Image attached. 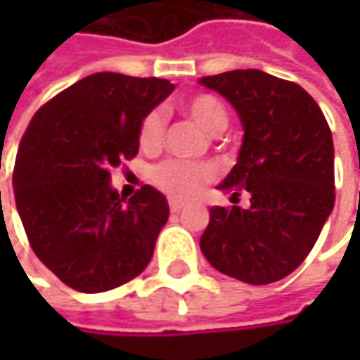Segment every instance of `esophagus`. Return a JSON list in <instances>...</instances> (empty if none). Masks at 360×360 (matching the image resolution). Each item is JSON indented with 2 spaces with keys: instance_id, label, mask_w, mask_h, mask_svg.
Masks as SVG:
<instances>
[{
  "instance_id": "1",
  "label": "esophagus",
  "mask_w": 360,
  "mask_h": 360,
  "mask_svg": "<svg viewBox=\"0 0 360 360\" xmlns=\"http://www.w3.org/2000/svg\"><path fill=\"white\" fill-rule=\"evenodd\" d=\"M169 206H171V212H181V208H183L185 204L179 202V200H171V202H169Z\"/></svg>"
}]
</instances>
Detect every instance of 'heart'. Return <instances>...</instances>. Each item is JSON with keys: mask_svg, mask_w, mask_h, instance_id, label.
<instances>
[{"mask_svg": "<svg viewBox=\"0 0 360 360\" xmlns=\"http://www.w3.org/2000/svg\"><path fill=\"white\" fill-rule=\"evenodd\" d=\"M181 110L187 118H191L202 131L206 133H221L227 127V110L221 104L219 98L208 94H198L181 102ZM165 139V116L154 110L150 112L141 124H139V146L143 150H156L160 148ZM214 177V171L206 165L195 162H181V160H169L158 165L152 171V181L158 185L165 193H169L175 200H187L195 195L204 183Z\"/></svg>", "mask_w": 360, "mask_h": 360, "instance_id": "1", "label": "heart"}]
</instances>
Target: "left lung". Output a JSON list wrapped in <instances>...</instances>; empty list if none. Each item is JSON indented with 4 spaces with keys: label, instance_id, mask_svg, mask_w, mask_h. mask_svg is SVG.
Listing matches in <instances>:
<instances>
[{
    "label": "left lung",
    "instance_id": "1",
    "mask_svg": "<svg viewBox=\"0 0 360 360\" xmlns=\"http://www.w3.org/2000/svg\"><path fill=\"white\" fill-rule=\"evenodd\" d=\"M240 116L244 139L236 167L217 187L248 208H210L200 238L206 260L244 283L283 279L313 250L333 210V139L317 102L296 83L262 70L202 77Z\"/></svg>",
    "mask_w": 360,
    "mask_h": 360
}]
</instances>
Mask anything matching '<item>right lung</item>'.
Segmentation results:
<instances>
[{"instance_id": "add662e5", "label": "right lung", "mask_w": 360, "mask_h": 360, "mask_svg": "<svg viewBox=\"0 0 360 360\" xmlns=\"http://www.w3.org/2000/svg\"><path fill=\"white\" fill-rule=\"evenodd\" d=\"M167 79L89 75L39 108L16 156L14 198L39 260L85 294L114 290L150 262L169 202L143 185L129 202L110 169L139 152V124L171 91Z\"/></svg>"}]
</instances>
